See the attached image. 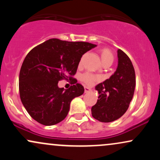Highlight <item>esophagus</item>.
I'll use <instances>...</instances> for the list:
<instances>
[{
    "label": "esophagus",
    "instance_id": "esophagus-1",
    "mask_svg": "<svg viewBox=\"0 0 160 160\" xmlns=\"http://www.w3.org/2000/svg\"><path fill=\"white\" fill-rule=\"evenodd\" d=\"M91 89H89V87H87V86H84V92H85L86 93L89 92H90Z\"/></svg>",
    "mask_w": 160,
    "mask_h": 160
}]
</instances>
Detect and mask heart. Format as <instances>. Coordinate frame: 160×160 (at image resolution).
<instances>
[{
	"label": "heart",
	"mask_w": 160,
	"mask_h": 160,
	"mask_svg": "<svg viewBox=\"0 0 160 160\" xmlns=\"http://www.w3.org/2000/svg\"><path fill=\"white\" fill-rule=\"evenodd\" d=\"M101 53V58H102V61L103 63L108 62H113V53L108 48H103L101 49L100 51ZM82 62V58H81L80 62V65H81ZM81 80L84 83H86L88 86H92L95 83V82L98 81L100 80V78L97 75L92 74L89 72H86L85 74L81 75Z\"/></svg>",
	"instance_id": "1"
}]
</instances>
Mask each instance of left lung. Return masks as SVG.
Returning a JSON list of instances; mask_svg holds the SVG:
<instances>
[{
    "mask_svg": "<svg viewBox=\"0 0 160 160\" xmlns=\"http://www.w3.org/2000/svg\"><path fill=\"white\" fill-rule=\"evenodd\" d=\"M118 66L112 76L95 86L98 92L97 103L92 107L95 120L110 122L120 118L126 113L133 98L135 87V73L127 55L117 50Z\"/></svg>",
    "mask_w": 160,
    "mask_h": 160,
    "instance_id": "obj_1",
    "label": "left lung"
}]
</instances>
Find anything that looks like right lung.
<instances>
[{
	"instance_id": "obj_1",
	"label": "right lung",
	"mask_w": 160,
	"mask_h": 160,
	"mask_svg": "<svg viewBox=\"0 0 160 160\" xmlns=\"http://www.w3.org/2000/svg\"><path fill=\"white\" fill-rule=\"evenodd\" d=\"M96 47L88 42H70L56 38L37 46L24 59L19 73V95L29 115L44 126H52L67 117L72 99L83 94L84 88L73 78L81 57ZM69 78L73 86H58Z\"/></svg>"
}]
</instances>
